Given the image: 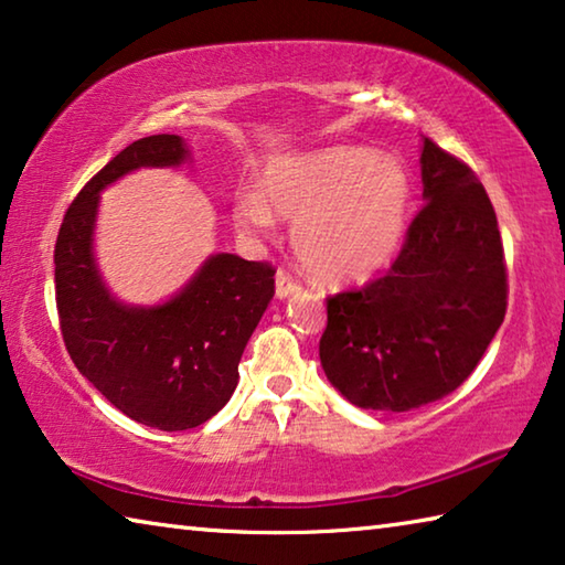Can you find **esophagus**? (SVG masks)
Wrapping results in <instances>:
<instances>
[{
	"label": "esophagus",
	"mask_w": 565,
	"mask_h": 565,
	"mask_svg": "<svg viewBox=\"0 0 565 565\" xmlns=\"http://www.w3.org/2000/svg\"><path fill=\"white\" fill-rule=\"evenodd\" d=\"M299 291H301V284H296L289 274L286 271L276 274V299H289V296Z\"/></svg>",
	"instance_id": "34e87169"
}]
</instances>
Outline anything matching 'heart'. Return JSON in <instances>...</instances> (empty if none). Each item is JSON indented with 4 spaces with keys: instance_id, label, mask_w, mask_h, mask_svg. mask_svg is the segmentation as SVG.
I'll list each match as a JSON object with an SVG mask.
<instances>
[{
    "instance_id": "b5f03b06",
    "label": "heart",
    "mask_w": 565,
    "mask_h": 565,
    "mask_svg": "<svg viewBox=\"0 0 565 565\" xmlns=\"http://www.w3.org/2000/svg\"><path fill=\"white\" fill-rule=\"evenodd\" d=\"M414 181L404 161L366 147L333 145L266 164L262 194L242 191L234 222L266 236L276 216L294 224V248L311 276L361 284L396 259L408 232Z\"/></svg>"
}]
</instances>
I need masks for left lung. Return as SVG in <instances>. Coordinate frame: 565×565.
Here are the masks:
<instances>
[{"mask_svg":"<svg viewBox=\"0 0 565 565\" xmlns=\"http://www.w3.org/2000/svg\"><path fill=\"white\" fill-rule=\"evenodd\" d=\"M420 181L426 206L391 271L329 299L321 369L359 408L411 411L451 394L505 317L503 244L481 181L428 137Z\"/></svg>","mask_w":565,"mask_h":565,"instance_id":"obj_1","label":"left lung"}]
</instances>
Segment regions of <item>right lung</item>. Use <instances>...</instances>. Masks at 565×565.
I'll list each match as a JSON object with an SVG mask.
<instances>
[{
    "label": "right lung",
    "mask_w": 565,
    "mask_h": 565,
    "mask_svg": "<svg viewBox=\"0 0 565 565\" xmlns=\"http://www.w3.org/2000/svg\"><path fill=\"white\" fill-rule=\"evenodd\" d=\"M189 161L177 134L134 141L79 191L54 248L56 309L74 366L121 414L159 431L196 428L224 408L246 341L274 299L269 264L224 252L159 303H127L104 281L94 252L102 191L131 171Z\"/></svg>",
    "instance_id": "obj_1"
}]
</instances>
